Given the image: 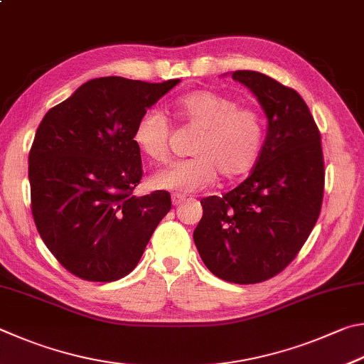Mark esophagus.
Returning <instances> with one entry per match:
<instances>
[{
  "label": "esophagus",
  "mask_w": 364,
  "mask_h": 364,
  "mask_svg": "<svg viewBox=\"0 0 364 364\" xmlns=\"http://www.w3.org/2000/svg\"><path fill=\"white\" fill-rule=\"evenodd\" d=\"M171 200H172V205H174V206H178V205H181V203L186 201V196H183V195H178V193H174V195L171 196Z\"/></svg>",
  "instance_id": "esophagus-1"
}]
</instances>
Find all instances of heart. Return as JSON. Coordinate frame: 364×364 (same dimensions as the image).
I'll list each match as a JSON object with an SVG mask.
<instances>
[{"instance_id":"heart-1","label":"heart","mask_w":364,"mask_h":364,"mask_svg":"<svg viewBox=\"0 0 364 364\" xmlns=\"http://www.w3.org/2000/svg\"><path fill=\"white\" fill-rule=\"evenodd\" d=\"M176 110L186 123L200 131L190 149L193 158L158 171L151 187L190 193L206 188L218 174L237 181L257 164L264 149L262 114L254 107L240 105L228 95L198 89L176 100ZM171 121L163 112L150 108L140 114L134 127V144L142 155L164 163L169 155Z\"/></svg>"}]
</instances>
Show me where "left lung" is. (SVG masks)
<instances>
[{
    "instance_id": "1",
    "label": "left lung",
    "mask_w": 364,
    "mask_h": 364,
    "mask_svg": "<svg viewBox=\"0 0 364 364\" xmlns=\"http://www.w3.org/2000/svg\"><path fill=\"white\" fill-rule=\"evenodd\" d=\"M269 119L262 155L251 176L222 196L201 200L193 240L215 277L254 284L278 275L301 251L321 211V134L294 89L264 73L237 70Z\"/></svg>"
}]
</instances>
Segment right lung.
Returning <instances> with one entry per match:
<instances>
[{
	"label": "right lung",
	"mask_w": 364,
	"mask_h": 364,
	"mask_svg": "<svg viewBox=\"0 0 364 364\" xmlns=\"http://www.w3.org/2000/svg\"><path fill=\"white\" fill-rule=\"evenodd\" d=\"M177 82L94 78L38 126L28 155L31 214L44 245L75 277H126L169 213L168 192L132 195L144 174L134 127Z\"/></svg>",
	"instance_id": "right-lung-1"
}]
</instances>
